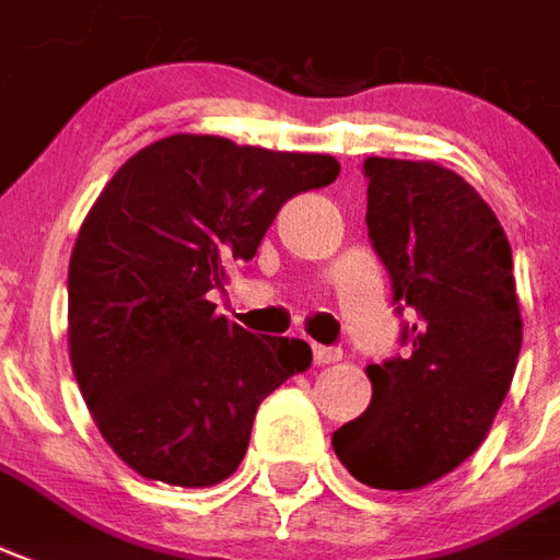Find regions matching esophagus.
I'll list each match as a JSON object with an SVG mask.
<instances>
[{
    "label": "esophagus",
    "mask_w": 560,
    "mask_h": 560,
    "mask_svg": "<svg viewBox=\"0 0 560 560\" xmlns=\"http://www.w3.org/2000/svg\"><path fill=\"white\" fill-rule=\"evenodd\" d=\"M314 364H335L341 359V347H323V343H314Z\"/></svg>",
    "instance_id": "obj_1"
}]
</instances>
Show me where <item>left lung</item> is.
Segmentation results:
<instances>
[{"label": "left lung", "instance_id": "8db88e82", "mask_svg": "<svg viewBox=\"0 0 560 560\" xmlns=\"http://www.w3.org/2000/svg\"><path fill=\"white\" fill-rule=\"evenodd\" d=\"M368 237L397 312H416L409 355L368 364L371 404L332 433L347 471L376 490H418L471 457L511 388L523 317L511 243L451 168L364 160Z\"/></svg>", "mask_w": 560, "mask_h": 560}]
</instances>
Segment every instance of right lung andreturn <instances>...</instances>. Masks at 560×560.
<instances>
[{"instance_id":"right-lung-1","label":"right lung","mask_w":560,"mask_h":560,"mask_svg":"<svg viewBox=\"0 0 560 560\" xmlns=\"http://www.w3.org/2000/svg\"><path fill=\"white\" fill-rule=\"evenodd\" d=\"M326 153L177 132L115 172L68 269L73 376L109 448L148 480L213 487L246 457L260 400L312 364L300 338L217 317L288 198L329 186Z\"/></svg>"}]
</instances>
